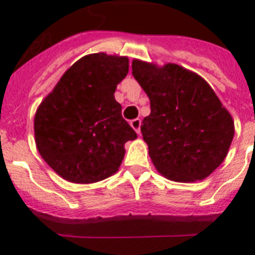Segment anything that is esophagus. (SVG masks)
Here are the masks:
<instances>
[{
	"instance_id": "obj_1",
	"label": "esophagus",
	"mask_w": 255,
	"mask_h": 255,
	"mask_svg": "<svg viewBox=\"0 0 255 255\" xmlns=\"http://www.w3.org/2000/svg\"><path fill=\"white\" fill-rule=\"evenodd\" d=\"M129 124H131V127L133 128V129H135V131L140 135V126H141V120L133 119V120H131V123Z\"/></svg>"
}]
</instances>
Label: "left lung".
Returning a JSON list of instances; mask_svg holds the SVG:
<instances>
[{
	"mask_svg": "<svg viewBox=\"0 0 255 255\" xmlns=\"http://www.w3.org/2000/svg\"><path fill=\"white\" fill-rule=\"evenodd\" d=\"M132 75L151 102L141 123L149 156L164 177L192 182L225 160L234 122L205 79L174 63L163 67L133 59Z\"/></svg>",
	"mask_w": 255,
	"mask_h": 255,
	"instance_id": "8db88e82",
	"label": "left lung"
}]
</instances>
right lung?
<instances>
[{"label": "right lung", "mask_w": 255, "mask_h": 255, "mask_svg": "<svg viewBox=\"0 0 255 255\" xmlns=\"http://www.w3.org/2000/svg\"><path fill=\"white\" fill-rule=\"evenodd\" d=\"M127 74V57L90 54L75 62L39 104L35 144L62 178L92 184L118 172L124 144L137 137L114 96Z\"/></svg>", "instance_id": "1"}]
</instances>
